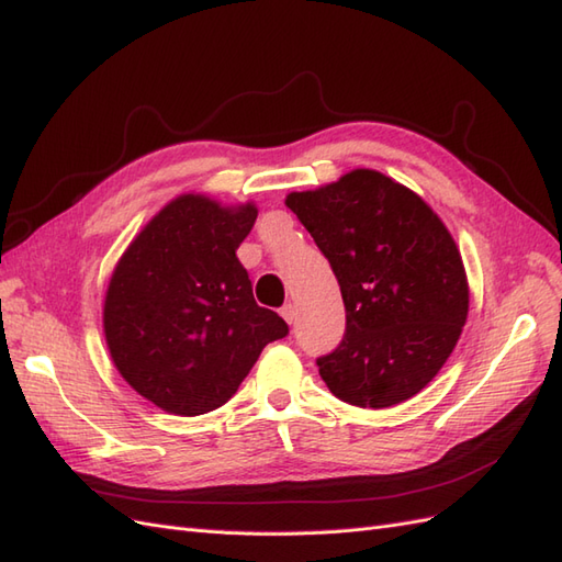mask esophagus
Instances as JSON below:
<instances>
[{
  "label": "esophagus",
  "instance_id": "1",
  "mask_svg": "<svg viewBox=\"0 0 562 562\" xmlns=\"http://www.w3.org/2000/svg\"><path fill=\"white\" fill-rule=\"evenodd\" d=\"M280 313H282V318L286 321V323H294L296 321V308H294V304H284L282 308H280Z\"/></svg>",
  "mask_w": 562,
  "mask_h": 562
}]
</instances>
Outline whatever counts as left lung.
<instances>
[{
  "mask_svg": "<svg viewBox=\"0 0 562 562\" xmlns=\"http://www.w3.org/2000/svg\"><path fill=\"white\" fill-rule=\"evenodd\" d=\"M286 207L328 258L345 335L318 371L335 397L393 407L426 387L460 340L469 311L458 246L430 207L390 177L355 169Z\"/></svg>",
  "mask_w": 562,
  "mask_h": 562,
  "instance_id": "left-lung-1",
  "label": "left lung"
}]
</instances>
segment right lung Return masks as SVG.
<instances>
[{
    "label": "right lung",
    "mask_w": 562,
    "mask_h": 562,
    "mask_svg": "<svg viewBox=\"0 0 562 562\" xmlns=\"http://www.w3.org/2000/svg\"><path fill=\"white\" fill-rule=\"evenodd\" d=\"M258 211L179 195L128 246L104 296L114 367L160 409L195 416L222 407L268 342L290 333L256 304L237 249Z\"/></svg>",
    "instance_id": "1"
}]
</instances>
